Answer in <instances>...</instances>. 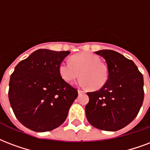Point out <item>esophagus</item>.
<instances>
[{"instance_id": "34e87169", "label": "esophagus", "mask_w": 150, "mask_h": 150, "mask_svg": "<svg viewBox=\"0 0 150 150\" xmlns=\"http://www.w3.org/2000/svg\"><path fill=\"white\" fill-rule=\"evenodd\" d=\"M78 93L79 94H83V93H85V91H81V90H78Z\"/></svg>"}]
</instances>
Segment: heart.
Listing matches in <instances>:
<instances>
[{
    "instance_id": "heart-1",
    "label": "heart",
    "mask_w": 150,
    "mask_h": 150,
    "mask_svg": "<svg viewBox=\"0 0 150 150\" xmlns=\"http://www.w3.org/2000/svg\"><path fill=\"white\" fill-rule=\"evenodd\" d=\"M60 76L67 83H72L79 77V85L92 91L103 88L109 79V68L101 63L97 55L82 52L72 55L70 62L64 61L59 66Z\"/></svg>"
}]
</instances>
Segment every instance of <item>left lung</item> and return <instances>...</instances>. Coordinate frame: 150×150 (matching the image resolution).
Returning <instances> with one entry per match:
<instances>
[{
  "label": "left lung",
  "mask_w": 150,
  "mask_h": 150,
  "mask_svg": "<svg viewBox=\"0 0 150 150\" xmlns=\"http://www.w3.org/2000/svg\"><path fill=\"white\" fill-rule=\"evenodd\" d=\"M95 54L105 59L109 79L99 91L87 92L86 119L95 128L116 131L131 122L140 110L144 99L143 75L133 61L117 52L100 50Z\"/></svg>",
  "instance_id": "obj_1"
}]
</instances>
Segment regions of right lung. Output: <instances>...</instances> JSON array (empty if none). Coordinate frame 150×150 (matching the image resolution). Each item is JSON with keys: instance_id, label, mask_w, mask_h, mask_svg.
Segmentation results:
<instances>
[{"instance_id": "add662e5", "label": "right lung", "mask_w": 150, "mask_h": 150, "mask_svg": "<svg viewBox=\"0 0 150 150\" xmlns=\"http://www.w3.org/2000/svg\"><path fill=\"white\" fill-rule=\"evenodd\" d=\"M70 54L35 51L21 61L11 75L10 105L19 122L36 132L52 130L66 120L78 91L62 79L59 66Z\"/></svg>"}]
</instances>
